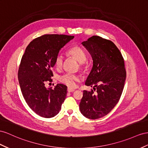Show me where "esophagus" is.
Segmentation results:
<instances>
[{
    "label": "esophagus",
    "instance_id": "1",
    "mask_svg": "<svg viewBox=\"0 0 148 148\" xmlns=\"http://www.w3.org/2000/svg\"><path fill=\"white\" fill-rule=\"evenodd\" d=\"M75 90H74V89H71V88H68V89H67L68 92H69V93L73 92V91H74Z\"/></svg>",
    "mask_w": 148,
    "mask_h": 148
}]
</instances>
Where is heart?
Segmentation results:
<instances>
[{
  "instance_id": "1",
  "label": "heart",
  "mask_w": 148,
  "mask_h": 148,
  "mask_svg": "<svg viewBox=\"0 0 148 148\" xmlns=\"http://www.w3.org/2000/svg\"><path fill=\"white\" fill-rule=\"evenodd\" d=\"M68 54L71 56L75 59L79 63L80 66L83 65V63L86 60V54L82 47L78 45H75L68 50ZM63 57L61 54H58L55 58V65L57 69H60L62 66L63 63ZM79 79V77L78 75L71 74V73H65L63 75H61L59 77V80L61 83L65 84L66 86L70 88H73L76 85V82H78Z\"/></svg>"
}]
</instances>
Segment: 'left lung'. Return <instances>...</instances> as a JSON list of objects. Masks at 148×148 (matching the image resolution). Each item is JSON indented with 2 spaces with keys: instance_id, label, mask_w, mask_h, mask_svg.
Listing matches in <instances>:
<instances>
[{
  "instance_id": "left-lung-1",
  "label": "left lung",
  "mask_w": 148,
  "mask_h": 148,
  "mask_svg": "<svg viewBox=\"0 0 148 148\" xmlns=\"http://www.w3.org/2000/svg\"><path fill=\"white\" fill-rule=\"evenodd\" d=\"M93 59V67L85 85L93 90L83 91L79 103L81 113L95 119L108 114L120 98L126 72L120 51L114 43L99 36H92L82 43Z\"/></svg>"
}]
</instances>
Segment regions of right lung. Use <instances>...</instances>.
<instances>
[{
  "label": "right lung",
  "mask_w": 148,
  "mask_h": 148,
  "mask_svg": "<svg viewBox=\"0 0 148 148\" xmlns=\"http://www.w3.org/2000/svg\"><path fill=\"white\" fill-rule=\"evenodd\" d=\"M73 38L66 35H42L29 43L22 56L18 71L20 87L27 105L42 117H54L65 99L66 86L58 83L54 89L47 88L45 83L52 81L55 58Z\"/></svg>",
  "instance_id": "1"
}]
</instances>
